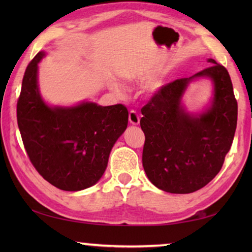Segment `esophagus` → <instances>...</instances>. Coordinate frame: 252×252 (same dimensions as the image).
<instances>
[{
    "label": "esophagus",
    "instance_id": "1",
    "mask_svg": "<svg viewBox=\"0 0 252 252\" xmlns=\"http://www.w3.org/2000/svg\"><path fill=\"white\" fill-rule=\"evenodd\" d=\"M129 121H130L131 125H133V126H138L140 123V117H139V114L135 112V111H133V110L130 111Z\"/></svg>",
    "mask_w": 252,
    "mask_h": 252
}]
</instances>
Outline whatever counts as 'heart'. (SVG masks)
Here are the masks:
<instances>
[{"mask_svg": "<svg viewBox=\"0 0 252 252\" xmlns=\"http://www.w3.org/2000/svg\"><path fill=\"white\" fill-rule=\"evenodd\" d=\"M161 85L162 83L159 79H152L146 84L144 90H146V92L148 93H156L161 88ZM110 88L111 90L119 95H123V93H125V89H123L119 83H116V82L110 83Z\"/></svg>", "mask_w": 252, "mask_h": 252, "instance_id": "1", "label": "heart"}]
</instances>
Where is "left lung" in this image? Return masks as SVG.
<instances>
[{
  "label": "left lung",
  "mask_w": 252,
  "mask_h": 252,
  "mask_svg": "<svg viewBox=\"0 0 252 252\" xmlns=\"http://www.w3.org/2000/svg\"><path fill=\"white\" fill-rule=\"evenodd\" d=\"M208 62L211 66L190 78L163 85L141 109L144 171L165 192L191 193L207 186L231 148L238 117L232 82L224 66L213 59ZM201 77L213 82V99L202 113L190 114L182 97L189 84Z\"/></svg>",
  "instance_id": "obj_1"
}]
</instances>
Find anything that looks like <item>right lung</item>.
I'll use <instances>...</instances> for the list:
<instances>
[{
    "label": "right lung",
    "instance_id": "add662e5",
    "mask_svg": "<svg viewBox=\"0 0 252 252\" xmlns=\"http://www.w3.org/2000/svg\"><path fill=\"white\" fill-rule=\"evenodd\" d=\"M44 51L30 62L16 106L18 126L34 168L64 191L94 186L103 176L110 152L127 126L125 105L83 101L72 106L50 105L37 83Z\"/></svg>",
    "mask_w": 252,
    "mask_h": 252
}]
</instances>
